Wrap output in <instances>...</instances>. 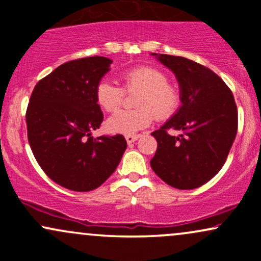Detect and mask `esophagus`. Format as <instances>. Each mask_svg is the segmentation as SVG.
Wrapping results in <instances>:
<instances>
[{"mask_svg":"<svg viewBox=\"0 0 261 261\" xmlns=\"http://www.w3.org/2000/svg\"><path fill=\"white\" fill-rule=\"evenodd\" d=\"M139 135H127L125 139H126V142L128 143V145H131V143H134L135 141H136L137 139H139Z\"/></svg>","mask_w":261,"mask_h":261,"instance_id":"obj_1","label":"esophagus"}]
</instances>
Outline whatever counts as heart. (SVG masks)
Instances as JSON below:
<instances>
[{
    "instance_id": "obj_1",
    "label": "heart",
    "mask_w": 261,
    "mask_h": 261,
    "mask_svg": "<svg viewBox=\"0 0 261 261\" xmlns=\"http://www.w3.org/2000/svg\"><path fill=\"white\" fill-rule=\"evenodd\" d=\"M125 89L140 91L134 110H120L107 120V128L112 134L134 135L147 127L153 118L166 120L180 106V91L168 82L163 71L152 66H139L122 73ZM97 103L107 112H115L121 107L124 91L113 81L104 79L95 88ZM155 115L153 116V114Z\"/></svg>"
}]
</instances>
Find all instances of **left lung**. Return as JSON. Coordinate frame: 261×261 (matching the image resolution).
<instances>
[{
    "label": "left lung",
    "instance_id": "1",
    "mask_svg": "<svg viewBox=\"0 0 261 261\" xmlns=\"http://www.w3.org/2000/svg\"><path fill=\"white\" fill-rule=\"evenodd\" d=\"M152 55L175 74L181 107L152 133L158 146L151 167L170 187L199 188L220 172L236 139L234 97L222 79L205 66L181 56ZM168 129L181 130L182 135L172 137Z\"/></svg>",
    "mask_w": 261,
    "mask_h": 261
}]
</instances>
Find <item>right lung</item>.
Wrapping results in <instances>:
<instances>
[{"instance_id":"add662e5","label":"right lung","mask_w":261,"mask_h":261,"mask_svg":"<svg viewBox=\"0 0 261 261\" xmlns=\"http://www.w3.org/2000/svg\"><path fill=\"white\" fill-rule=\"evenodd\" d=\"M112 60L92 56L59 66L37 83L27 108L35 160L56 184L91 191L115 172L127 147L122 135L93 139L103 121L95 88Z\"/></svg>"}]
</instances>
